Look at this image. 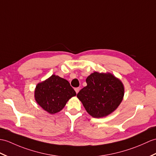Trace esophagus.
Instances as JSON below:
<instances>
[{
	"instance_id": "esophagus-1",
	"label": "esophagus",
	"mask_w": 156,
	"mask_h": 156,
	"mask_svg": "<svg viewBox=\"0 0 156 156\" xmlns=\"http://www.w3.org/2000/svg\"><path fill=\"white\" fill-rule=\"evenodd\" d=\"M80 88H76L74 90H75V91H76V94H78V92H79V91H80Z\"/></svg>"
}]
</instances>
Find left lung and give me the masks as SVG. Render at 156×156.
I'll return each mask as SVG.
<instances>
[{
    "mask_svg": "<svg viewBox=\"0 0 156 156\" xmlns=\"http://www.w3.org/2000/svg\"><path fill=\"white\" fill-rule=\"evenodd\" d=\"M87 86L77 94L86 112L93 118L106 117L114 112L124 96L122 81L110 72H94L86 78Z\"/></svg>",
    "mask_w": 156,
    "mask_h": 156,
    "instance_id": "left-lung-1",
    "label": "left lung"
}]
</instances>
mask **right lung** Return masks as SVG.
<instances>
[{"mask_svg":"<svg viewBox=\"0 0 156 156\" xmlns=\"http://www.w3.org/2000/svg\"><path fill=\"white\" fill-rule=\"evenodd\" d=\"M76 95L68 81L55 74L38 83L34 90L36 102L50 114L61 111L68 101Z\"/></svg>","mask_w":156,"mask_h":156,"instance_id":"1","label":"right lung"}]
</instances>
